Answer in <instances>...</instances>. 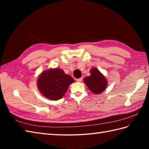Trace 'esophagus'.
I'll list each match as a JSON object with an SVG mask.
<instances>
[{"instance_id":"34e87169","label":"esophagus","mask_w":149,"mask_h":149,"mask_svg":"<svg viewBox=\"0 0 149 149\" xmlns=\"http://www.w3.org/2000/svg\"><path fill=\"white\" fill-rule=\"evenodd\" d=\"M83 81V78H80V79H76V81L78 82V83H81V82Z\"/></svg>"}]
</instances>
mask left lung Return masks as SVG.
<instances>
[{
  "label": "left lung",
  "mask_w": 149,
  "mask_h": 149,
  "mask_svg": "<svg viewBox=\"0 0 149 149\" xmlns=\"http://www.w3.org/2000/svg\"><path fill=\"white\" fill-rule=\"evenodd\" d=\"M90 74V76L84 77V83L93 93H102L107 87V82L106 77L95 68L91 69Z\"/></svg>",
  "instance_id": "8db88e82"
}]
</instances>
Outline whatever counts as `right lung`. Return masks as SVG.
<instances>
[{"mask_svg": "<svg viewBox=\"0 0 149 149\" xmlns=\"http://www.w3.org/2000/svg\"><path fill=\"white\" fill-rule=\"evenodd\" d=\"M74 80L59 68L49 69L43 72L37 80L38 90L43 96L52 100H58L64 96L68 86Z\"/></svg>", "mask_w": 149, "mask_h": 149, "instance_id": "right-lung-1", "label": "right lung"}]
</instances>
